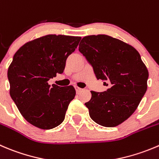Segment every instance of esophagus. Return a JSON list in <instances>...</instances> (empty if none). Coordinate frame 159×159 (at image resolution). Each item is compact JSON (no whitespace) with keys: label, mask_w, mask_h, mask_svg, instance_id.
Instances as JSON below:
<instances>
[{"label":"esophagus","mask_w":159,"mask_h":159,"mask_svg":"<svg viewBox=\"0 0 159 159\" xmlns=\"http://www.w3.org/2000/svg\"><path fill=\"white\" fill-rule=\"evenodd\" d=\"M75 90H76L77 93H79V92H81V90H82V89H81V88L78 87V86H75Z\"/></svg>","instance_id":"1"}]
</instances>
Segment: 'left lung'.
Wrapping results in <instances>:
<instances>
[{
	"label": "left lung",
	"mask_w": 159,
	"mask_h": 159,
	"mask_svg": "<svg viewBox=\"0 0 159 159\" xmlns=\"http://www.w3.org/2000/svg\"><path fill=\"white\" fill-rule=\"evenodd\" d=\"M79 51L93 67L97 79L109 89L91 91L84 103L93 121L106 127H116L134 112L147 91L148 71L132 46L107 35H88Z\"/></svg>",
	"instance_id": "left-lung-1"
}]
</instances>
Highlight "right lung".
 Returning a JSON list of instances; mask_svg holds the SVG:
<instances>
[{
  "label": "right lung",
  "mask_w": 159,
  "mask_h": 159,
  "mask_svg": "<svg viewBox=\"0 0 159 159\" xmlns=\"http://www.w3.org/2000/svg\"><path fill=\"white\" fill-rule=\"evenodd\" d=\"M80 36L47 35L26 43L15 53L7 70L10 95L32 125L50 130L59 126L75 96L72 85L50 86L47 81L62 74L66 60Z\"/></svg>",
  "instance_id": "obj_1"
}]
</instances>
